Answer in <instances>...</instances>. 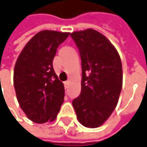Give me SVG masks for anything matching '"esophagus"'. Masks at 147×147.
<instances>
[{
  "label": "esophagus",
  "mask_w": 147,
  "mask_h": 147,
  "mask_svg": "<svg viewBox=\"0 0 147 147\" xmlns=\"http://www.w3.org/2000/svg\"><path fill=\"white\" fill-rule=\"evenodd\" d=\"M68 84H69V81H68V80H67V81L64 82V85H65L66 88H67V87H68Z\"/></svg>",
  "instance_id": "34e87169"
}]
</instances>
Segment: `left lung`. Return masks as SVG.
Returning <instances> with one entry per match:
<instances>
[{"label": "left lung", "mask_w": 147, "mask_h": 147, "mask_svg": "<svg viewBox=\"0 0 147 147\" xmlns=\"http://www.w3.org/2000/svg\"><path fill=\"white\" fill-rule=\"evenodd\" d=\"M80 51L81 93L72 101L78 121L97 128L115 109L122 88V65L114 46L93 29L71 34Z\"/></svg>", "instance_id": "1"}]
</instances>
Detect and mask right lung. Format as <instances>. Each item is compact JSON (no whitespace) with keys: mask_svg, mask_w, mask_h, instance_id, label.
Listing matches in <instances>:
<instances>
[{"mask_svg":"<svg viewBox=\"0 0 147 147\" xmlns=\"http://www.w3.org/2000/svg\"><path fill=\"white\" fill-rule=\"evenodd\" d=\"M70 33L42 30L28 42L16 61L13 84L20 107L35 123L51 122L64 100V85L53 68L57 48Z\"/></svg>","mask_w":147,"mask_h":147,"instance_id":"add662e5","label":"right lung"}]
</instances>
